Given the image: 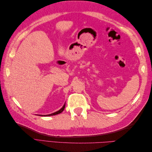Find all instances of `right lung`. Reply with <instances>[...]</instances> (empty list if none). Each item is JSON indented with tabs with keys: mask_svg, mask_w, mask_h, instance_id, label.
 Listing matches in <instances>:
<instances>
[{
	"mask_svg": "<svg viewBox=\"0 0 152 152\" xmlns=\"http://www.w3.org/2000/svg\"><path fill=\"white\" fill-rule=\"evenodd\" d=\"M65 104H64L63 106V107L59 110H58V111H57V112H54V113H51V114H49V115H40L41 116H52V115H58V114H59V113H61L63 110H64V109H65Z\"/></svg>",
	"mask_w": 152,
	"mask_h": 152,
	"instance_id": "1",
	"label": "right lung"
}]
</instances>
